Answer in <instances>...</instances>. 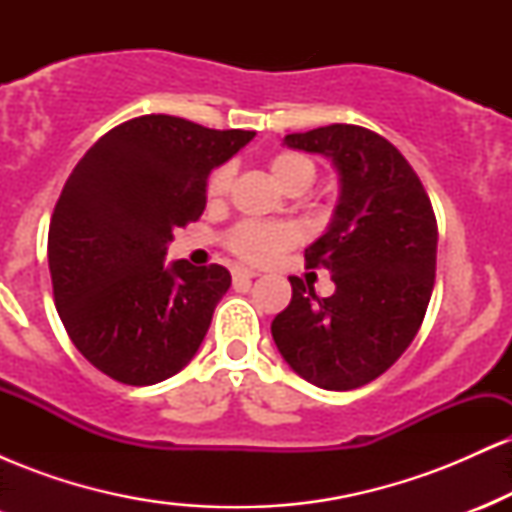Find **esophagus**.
<instances>
[{
    "mask_svg": "<svg viewBox=\"0 0 512 512\" xmlns=\"http://www.w3.org/2000/svg\"><path fill=\"white\" fill-rule=\"evenodd\" d=\"M255 276H260L255 272V269H248V267H236L233 269V281H252Z\"/></svg>",
    "mask_w": 512,
    "mask_h": 512,
    "instance_id": "obj_1",
    "label": "esophagus"
}]
</instances>
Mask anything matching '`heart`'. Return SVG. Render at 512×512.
<instances>
[{
  "instance_id": "obj_1",
  "label": "heart",
  "mask_w": 512,
  "mask_h": 512,
  "mask_svg": "<svg viewBox=\"0 0 512 512\" xmlns=\"http://www.w3.org/2000/svg\"><path fill=\"white\" fill-rule=\"evenodd\" d=\"M269 170L274 180L284 187L286 192L293 187H308L315 178L313 158L301 154V151H276L269 158ZM233 182V166H219L211 173L207 182L209 199H221L228 195ZM298 240L296 228L289 223H262V221H243L226 236V245L240 260L248 262H272L281 252L293 248Z\"/></svg>"
}]
</instances>
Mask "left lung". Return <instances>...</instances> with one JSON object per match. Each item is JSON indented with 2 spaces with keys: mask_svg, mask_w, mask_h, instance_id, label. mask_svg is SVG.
Masks as SVG:
<instances>
[{
  "mask_svg": "<svg viewBox=\"0 0 512 512\" xmlns=\"http://www.w3.org/2000/svg\"><path fill=\"white\" fill-rule=\"evenodd\" d=\"M286 146L332 158L339 202L330 228L305 250L332 274L334 293L289 276L291 303L272 322L284 361L325 390L383 375L414 342L436 281L438 223L419 175L380 134L327 125L286 134Z\"/></svg>",
  "mask_w": 512,
  "mask_h": 512,
  "instance_id": "8db88e82",
  "label": "left lung"
}]
</instances>
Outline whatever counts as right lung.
<instances>
[{
    "instance_id": "1",
    "label": "right lung",
    "mask_w": 512,
    "mask_h": 512,
    "mask_svg": "<svg viewBox=\"0 0 512 512\" xmlns=\"http://www.w3.org/2000/svg\"><path fill=\"white\" fill-rule=\"evenodd\" d=\"M255 132L142 115L103 134L64 182L48 233L57 313L76 349L125 385H156L197 354L231 286L221 264H166L207 207V178Z\"/></svg>"
}]
</instances>
